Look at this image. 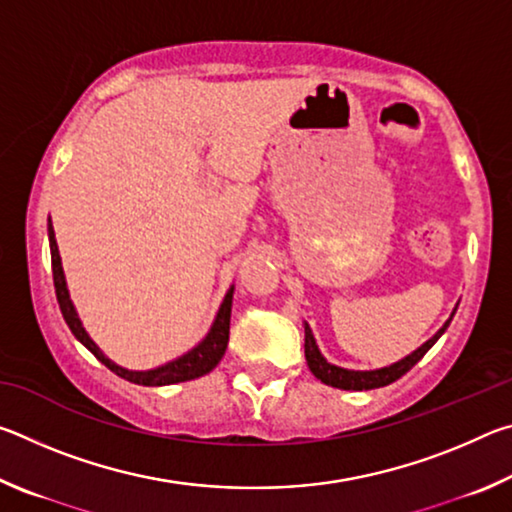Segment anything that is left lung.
I'll use <instances>...</instances> for the list:
<instances>
[{
    "mask_svg": "<svg viewBox=\"0 0 512 512\" xmlns=\"http://www.w3.org/2000/svg\"><path fill=\"white\" fill-rule=\"evenodd\" d=\"M456 309H458V305L454 307L452 316L445 320V325L440 327L429 341H424L418 350L406 354L404 359L391 363V366L375 368V370H350V368H341V366H334V363H329L323 357V354H320L318 343L314 339V332H311L309 323H302V325H305V359H307V366H309L311 372H314L316 379H320L327 386L341 388V391H370V388L388 386V384H393L395 379H400L402 375H406V372H409L415 366V363H418L424 357V354H427L433 348V343H436L440 336L445 334V329L449 327V323H452Z\"/></svg>",
    "mask_w": 512,
    "mask_h": 512,
    "instance_id": "obj_1",
    "label": "left lung"
}]
</instances>
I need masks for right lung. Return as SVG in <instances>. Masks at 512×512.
Returning a JSON list of instances; mask_svg holds the SVG:
<instances>
[{
  "mask_svg": "<svg viewBox=\"0 0 512 512\" xmlns=\"http://www.w3.org/2000/svg\"><path fill=\"white\" fill-rule=\"evenodd\" d=\"M47 235H49L51 271H54L56 298H58L60 311H63L65 323L69 329H72L76 341H81L85 348H88L94 357L103 363V366L110 368L121 379L131 381V384H140V386L180 384V381L203 377V375H207V372L219 366V361L223 359L225 348H228V339H230V314H232V296H235V284L228 289V293H225L221 307L214 316L210 332L205 334V339L201 343L194 345V348L187 350L185 354H180V357L162 363V366H158V368L128 370V368H121L119 363H115L112 359H108L99 345L90 339V334L85 332V327L79 318V311H76L72 298H69L63 262H60V253H58V244H56V235H54V225H51V219L47 223Z\"/></svg>",
  "mask_w": 512,
  "mask_h": 512,
  "instance_id": "right-lung-1",
  "label": "right lung"
}]
</instances>
